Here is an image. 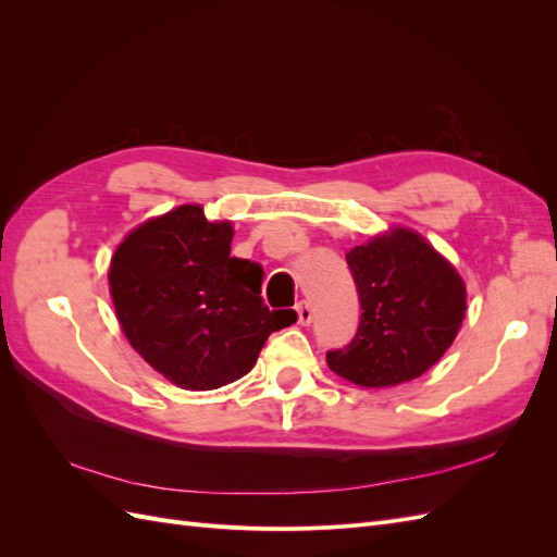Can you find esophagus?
<instances>
[{
  "label": "esophagus",
  "mask_w": 557,
  "mask_h": 557,
  "mask_svg": "<svg viewBox=\"0 0 557 557\" xmlns=\"http://www.w3.org/2000/svg\"><path fill=\"white\" fill-rule=\"evenodd\" d=\"M295 311H297V323L299 325H309L311 320H313V311H311V307L307 305V301H299Z\"/></svg>",
  "instance_id": "34e87169"
}]
</instances>
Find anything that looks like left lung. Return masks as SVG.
I'll return each mask as SVG.
<instances>
[{"instance_id":"8db88e82","label":"left lung","mask_w":557,"mask_h":557,"mask_svg":"<svg viewBox=\"0 0 557 557\" xmlns=\"http://www.w3.org/2000/svg\"><path fill=\"white\" fill-rule=\"evenodd\" d=\"M360 293L356 339L327 352L336 376L362 387H393L423 376L458 336L467 285L423 234L387 227L346 252Z\"/></svg>"}]
</instances>
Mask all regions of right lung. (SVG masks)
I'll list each match as a JSON object with an SVG mask.
<instances>
[{"instance_id": "1", "label": "right lung", "mask_w": 557, "mask_h": 557, "mask_svg": "<svg viewBox=\"0 0 557 557\" xmlns=\"http://www.w3.org/2000/svg\"><path fill=\"white\" fill-rule=\"evenodd\" d=\"M234 227L181 205L125 234L109 293L129 346L183 391H213L246 376L269 334L297 313L269 311L262 269L232 258Z\"/></svg>"}]
</instances>
